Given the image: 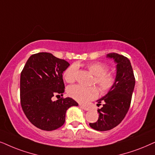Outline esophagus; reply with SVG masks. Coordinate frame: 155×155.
<instances>
[{
	"instance_id": "esophagus-1",
	"label": "esophagus",
	"mask_w": 155,
	"mask_h": 155,
	"mask_svg": "<svg viewBox=\"0 0 155 155\" xmlns=\"http://www.w3.org/2000/svg\"><path fill=\"white\" fill-rule=\"evenodd\" d=\"M80 108H82V109H84V110H89V108H88L87 106H82V105H80Z\"/></svg>"
}]
</instances>
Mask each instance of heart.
<instances>
[{
	"label": "heart",
	"mask_w": 155,
	"mask_h": 155,
	"mask_svg": "<svg viewBox=\"0 0 155 155\" xmlns=\"http://www.w3.org/2000/svg\"><path fill=\"white\" fill-rule=\"evenodd\" d=\"M86 67L94 76L93 84H96L103 94H106L114 88L116 84V75L113 72L108 71V67L101 61L90 62ZM77 67L75 64L69 66L64 71V79L67 83H74L76 80ZM69 96L76 101L85 104L96 98L98 96V90L96 86L85 87L81 85H73L67 89Z\"/></svg>",
	"instance_id": "heart-1"
}]
</instances>
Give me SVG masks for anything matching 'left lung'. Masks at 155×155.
<instances>
[{
    "label": "left lung",
    "instance_id": "8db88e82",
    "mask_svg": "<svg viewBox=\"0 0 155 155\" xmlns=\"http://www.w3.org/2000/svg\"><path fill=\"white\" fill-rule=\"evenodd\" d=\"M117 63L116 84L106 96L98 100L101 108L98 109L99 117L96 123H89L91 127L98 131H106L114 128L124 119L131 104L132 95L135 79L131 63L126 57L117 53L107 55Z\"/></svg>",
    "mask_w": 155,
    "mask_h": 155
}]
</instances>
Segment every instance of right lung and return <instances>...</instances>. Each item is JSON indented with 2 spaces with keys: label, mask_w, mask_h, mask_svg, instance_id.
I'll return each instance as SVG.
<instances>
[{
  "label": "right lung",
  "mask_w": 155,
  "mask_h": 155,
  "mask_svg": "<svg viewBox=\"0 0 155 155\" xmlns=\"http://www.w3.org/2000/svg\"><path fill=\"white\" fill-rule=\"evenodd\" d=\"M69 66L64 59L50 53L40 52L30 57L20 74V104L22 110L35 126L51 131L62 126L67 110L78 104L71 98L53 101L63 96L62 74Z\"/></svg>",
  "instance_id": "add662e5"
}]
</instances>
